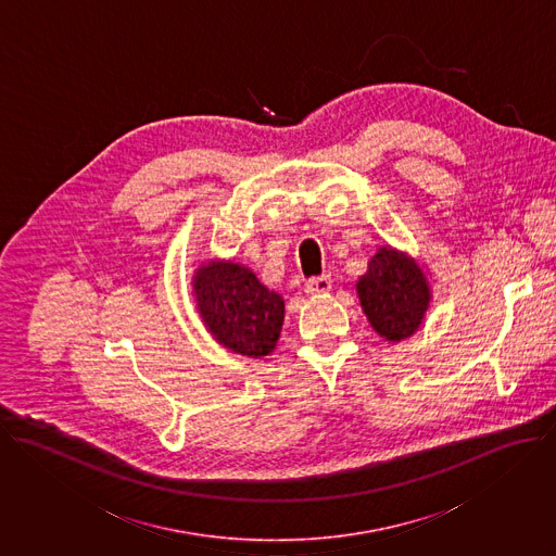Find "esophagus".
<instances>
[{
  "instance_id": "obj_1",
  "label": "esophagus",
  "mask_w": 556,
  "mask_h": 556,
  "mask_svg": "<svg viewBox=\"0 0 556 556\" xmlns=\"http://www.w3.org/2000/svg\"><path fill=\"white\" fill-rule=\"evenodd\" d=\"M333 288V279L329 275H323V277H314L305 283V292L309 296H318V294H329Z\"/></svg>"
}]
</instances>
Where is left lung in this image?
I'll return each mask as SVG.
<instances>
[{
  "mask_svg": "<svg viewBox=\"0 0 556 556\" xmlns=\"http://www.w3.org/2000/svg\"><path fill=\"white\" fill-rule=\"evenodd\" d=\"M356 294L374 331L393 343L419 331L432 301L421 266L393 247L376 251Z\"/></svg>",
  "mask_w": 556,
  "mask_h": 556,
  "instance_id": "left-lung-1",
  "label": "left lung"
}]
</instances>
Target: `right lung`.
Segmentation results:
<instances>
[{
  "label": "right lung",
  "mask_w": 556,
  "mask_h": 556,
  "mask_svg": "<svg viewBox=\"0 0 556 556\" xmlns=\"http://www.w3.org/2000/svg\"><path fill=\"white\" fill-rule=\"evenodd\" d=\"M198 312L223 348L260 358L275 350L283 327V299L236 262L215 260L193 275Z\"/></svg>",
  "instance_id": "obj_1"
}]
</instances>
